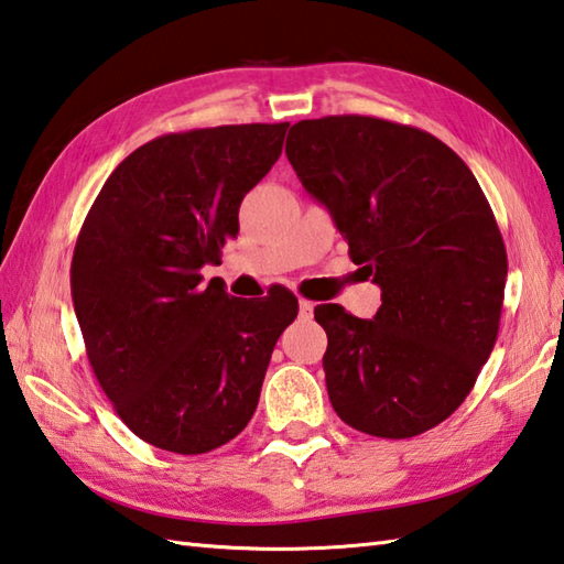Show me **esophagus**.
Wrapping results in <instances>:
<instances>
[{"mask_svg": "<svg viewBox=\"0 0 564 564\" xmlns=\"http://www.w3.org/2000/svg\"><path fill=\"white\" fill-rule=\"evenodd\" d=\"M300 314H302L304 318H312V314H314V304H312L310 300H300Z\"/></svg>", "mask_w": 564, "mask_h": 564, "instance_id": "34e87169", "label": "esophagus"}]
</instances>
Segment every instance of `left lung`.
Returning <instances> with one entry per match:
<instances>
[{"label": "left lung", "mask_w": 564, "mask_h": 564, "mask_svg": "<svg viewBox=\"0 0 564 564\" xmlns=\"http://www.w3.org/2000/svg\"><path fill=\"white\" fill-rule=\"evenodd\" d=\"M284 152L380 286L373 318L314 310L336 414L386 440L437 427L471 392L501 322L508 258L479 182L437 137L364 115L296 122Z\"/></svg>", "instance_id": "left-lung-1"}]
</instances>
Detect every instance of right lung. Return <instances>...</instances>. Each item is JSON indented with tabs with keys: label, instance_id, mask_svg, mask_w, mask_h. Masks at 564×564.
Masks as SVG:
<instances>
[{
	"label": "right lung",
	"instance_id": "obj_1",
	"mask_svg": "<svg viewBox=\"0 0 564 564\" xmlns=\"http://www.w3.org/2000/svg\"><path fill=\"white\" fill-rule=\"evenodd\" d=\"M290 122L164 134L115 169L73 250L70 294L105 395L137 437L206 454L246 430L300 304L204 284L238 210L282 154Z\"/></svg>",
	"mask_w": 564,
	"mask_h": 564
}]
</instances>
